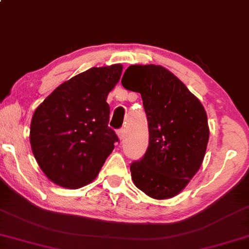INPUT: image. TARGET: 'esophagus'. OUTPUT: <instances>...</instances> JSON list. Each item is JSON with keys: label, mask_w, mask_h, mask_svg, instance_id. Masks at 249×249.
Instances as JSON below:
<instances>
[{"label": "esophagus", "mask_w": 249, "mask_h": 249, "mask_svg": "<svg viewBox=\"0 0 249 249\" xmlns=\"http://www.w3.org/2000/svg\"><path fill=\"white\" fill-rule=\"evenodd\" d=\"M117 137L119 138V140H123V139H124L125 138V130H123V128H122V130H118L117 131Z\"/></svg>", "instance_id": "1"}]
</instances>
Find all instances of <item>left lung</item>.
Masks as SVG:
<instances>
[{
  "label": "left lung",
  "instance_id": "left-lung-1",
  "mask_svg": "<svg viewBox=\"0 0 249 249\" xmlns=\"http://www.w3.org/2000/svg\"><path fill=\"white\" fill-rule=\"evenodd\" d=\"M122 84L141 94L148 119L149 145L131 165L132 181L154 199L177 196L203 164L210 138L204 106L163 66L132 65Z\"/></svg>",
  "mask_w": 249,
  "mask_h": 249
}]
</instances>
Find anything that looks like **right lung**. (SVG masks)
I'll return each instance as SVG.
<instances>
[{"label": "right lung", "instance_id": "1", "mask_svg": "<svg viewBox=\"0 0 249 249\" xmlns=\"http://www.w3.org/2000/svg\"><path fill=\"white\" fill-rule=\"evenodd\" d=\"M122 71V65L92 67L59 85L36 108L29 141L53 183L78 189L98 177L118 141L108 126L107 97Z\"/></svg>", "mask_w": 249, "mask_h": 249}]
</instances>
